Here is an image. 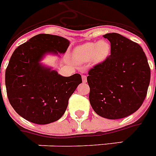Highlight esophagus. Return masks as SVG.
Instances as JSON below:
<instances>
[{
  "label": "esophagus",
  "instance_id": "obj_1",
  "mask_svg": "<svg viewBox=\"0 0 156 156\" xmlns=\"http://www.w3.org/2000/svg\"><path fill=\"white\" fill-rule=\"evenodd\" d=\"M82 80H83V83H87V76L82 75Z\"/></svg>",
  "mask_w": 156,
  "mask_h": 156
}]
</instances>
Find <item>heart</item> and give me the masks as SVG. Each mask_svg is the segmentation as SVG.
Returning <instances> with one entry per match:
<instances>
[{
  "mask_svg": "<svg viewBox=\"0 0 156 156\" xmlns=\"http://www.w3.org/2000/svg\"><path fill=\"white\" fill-rule=\"evenodd\" d=\"M111 44L102 40L98 43H86L78 46L73 51V58L77 63H84L92 60L94 63L104 61L110 55Z\"/></svg>",
  "mask_w": 156,
  "mask_h": 156,
  "instance_id": "b5f03b06",
  "label": "heart"
}]
</instances>
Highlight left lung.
Instances as JSON below:
<instances>
[{"label":"left lung","instance_id":"8db88e82","mask_svg":"<svg viewBox=\"0 0 156 156\" xmlns=\"http://www.w3.org/2000/svg\"><path fill=\"white\" fill-rule=\"evenodd\" d=\"M110 41L111 55L88 71L91 106L99 116L120 119L139 109L147 94L151 69L142 48L117 33Z\"/></svg>","mask_w":156,"mask_h":156}]
</instances>
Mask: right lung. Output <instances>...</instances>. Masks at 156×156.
<instances>
[{"mask_svg":"<svg viewBox=\"0 0 156 156\" xmlns=\"http://www.w3.org/2000/svg\"><path fill=\"white\" fill-rule=\"evenodd\" d=\"M69 41L63 37L40 34L16 49L5 70L6 93L14 110L23 118L44 125L60 118L69 99L82 83L78 73L63 77L43 67L47 53H65Z\"/></svg>","mask_w":156,"mask_h":156,"instance_id":"right-lung-1","label":"right lung"}]
</instances>
